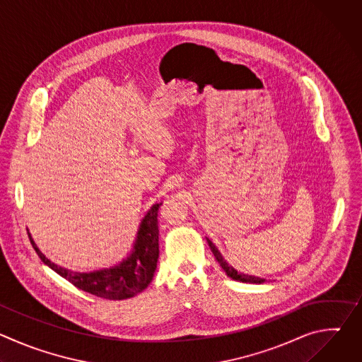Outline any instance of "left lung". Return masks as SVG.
<instances>
[{"label": "left lung", "instance_id": "8db88e82", "mask_svg": "<svg viewBox=\"0 0 362 362\" xmlns=\"http://www.w3.org/2000/svg\"><path fill=\"white\" fill-rule=\"evenodd\" d=\"M206 240H208L209 247H211V250L214 252V255H215V257H216V261L221 264L222 269L226 272V275H228L229 278H232V279H235V281H240V282H249V284H262V282H265V279H262V278H256V276H252V275H245V274H240V272H238L236 269H233V268L223 259V256L221 255V252L218 250V247L212 243V240H209L208 238H206Z\"/></svg>", "mask_w": 362, "mask_h": 362}]
</instances>
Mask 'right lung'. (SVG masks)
I'll list each match as a JSON object with an SVG mask.
<instances>
[{"instance_id":"add662e5","label":"right lung","mask_w":362,"mask_h":362,"mask_svg":"<svg viewBox=\"0 0 362 362\" xmlns=\"http://www.w3.org/2000/svg\"><path fill=\"white\" fill-rule=\"evenodd\" d=\"M160 204L162 203L153 204L143 218L132 253L119 265L109 269L73 272L47 259L45 255L37 247L30 233L28 238L40 259L78 289L105 299H127L146 289L153 279L154 271H156L159 259L158 212Z\"/></svg>"}]
</instances>
